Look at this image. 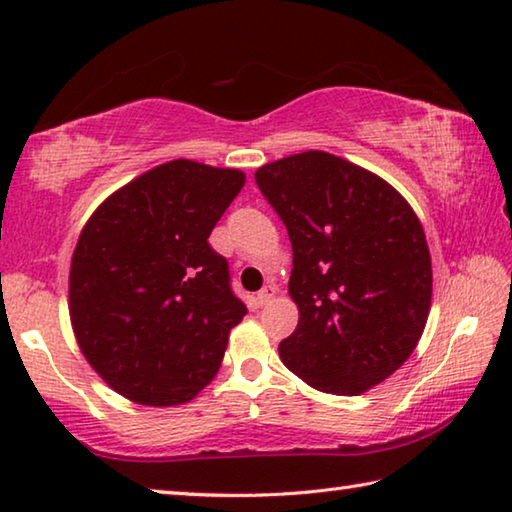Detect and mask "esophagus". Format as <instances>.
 <instances>
[{"mask_svg":"<svg viewBox=\"0 0 512 512\" xmlns=\"http://www.w3.org/2000/svg\"><path fill=\"white\" fill-rule=\"evenodd\" d=\"M275 284H268V287H264L262 291H259L257 293V296H255V302H257V305L259 307H264V305H268V302H271L273 298H275Z\"/></svg>","mask_w":512,"mask_h":512,"instance_id":"34e87169","label":"esophagus"}]
</instances>
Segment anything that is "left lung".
I'll return each instance as SVG.
<instances>
[{"instance_id": "obj_1", "label": "left lung", "mask_w": 512, "mask_h": 512, "mask_svg": "<svg viewBox=\"0 0 512 512\" xmlns=\"http://www.w3.org/2000/svg\"><path fill=\"white\" fill-rule=\"evenodd\" d=\"M255 183L287 225L300 320L280 343L293 375L359 395L411 357L431 307L424 230L400 192L325 151L264 164Z\"/></svg>"}]
</instances>
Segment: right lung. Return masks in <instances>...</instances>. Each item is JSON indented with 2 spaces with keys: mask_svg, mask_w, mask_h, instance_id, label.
I'll use <instances>...</instances> for the list:
<instances>
[{
  "mask_svg": "<svg viewBox=\"0 0 512 512\" xmlns=\"http://www.w3.org/2000/svg\"><path fill=\"white\" fill-rule=\"evenodd\" d=\"M246 183L237 169L171 160L90 216L69 271V318L101 379L137 404L189 402L246 316L228 259L210 246Z\"/></svg>",
  "mask_w": 512,
  "mask_h": 512,
  "instance_id": "add662e5",
  "label": "right lung"
}]
</instances>
